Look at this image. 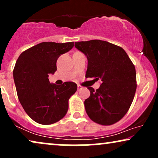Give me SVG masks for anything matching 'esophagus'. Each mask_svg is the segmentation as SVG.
I'll use <instances>...</instances> for the list:
<instances>
[{
  "instance_id": "esophagus-1",
  "label": "esophagus",
  "mask_w": 158,
  "mask_h": 158,
  "mask_svg": "<svg viewBox=\"0 0 158 158\" xmlns=\"http://www.w3.org/2000/svg\"><path fill=\"white\" fill-rule=\"evenodd\" d=\"M82 86L81 85H77V90H80L81 89H82Z\"/></svg>"
}]
</instances>
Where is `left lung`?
<instances>
[{"instance_id": "left-lung-1", "label": "left lung", "mask_w": 158, "mask_h": 158, "mask_svg": "<svg viewBox=\"0 0 158 158\" xmlns=\"http://www.w3.org/2000/svg\"><path fill=\"white\" fill-rule=\"evenodd\" d=\"M75 48L88 60L85 77L101 80L95 90L84 101L90 119L101 125H111L124 116L130 107L137 88L135 65L122 47L95 40L75 42Z\"/></svg>"}]
</instances>
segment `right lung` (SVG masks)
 <instances>
[{"label": "right lung", "instance_id": "1", "mask_svg": "<svg viewBox=\"0 0 158 158\" xmlns=\"http://www.w3.org/2000/svg\"><path fill=\"white\" fill-rule=\"evenodd\" d=\"M74 42H42L27 49L15 64L14 80L21 106L29 116L41 124H52L65 115L68 100L77 90L76 83H51L49 75L57 70V60Z\"/></svg>", "mask_w": 158, "mask_h": 158}]
</instances>
